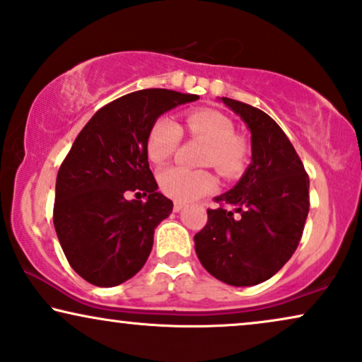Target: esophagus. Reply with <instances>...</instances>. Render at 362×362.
Segmentation results:
<instances>
[{"label": "esophagus", "instance_id": "esophagus-1", "mask_svg": "<svg viewBox=\"0 0 362 362\" xmlns=\"http://www.w3.org/2000/svg\"><path fill=\"white\" fill-rule=\"evenodd\" d=\"M185 207V204H182V202H175L173 204V212H180L182 209Z\"/></svg>", "mask_w": 362, "mask_h": 362}]
</instances>
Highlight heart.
<instances>
[{"label": "heart", "mask_w": 362, "mask_h": 362, "mask_svg": "<svg viewBox=\"0 0 362 362\" xmlns=\"http://www.w3.org/2000/svg\"><path fill=\"white\" fill-rule=\"evenodd\" d=\"M185 127L190 136L209 141L204 153V165L214 167L223 178H235L244 170L249 147L235 135V125L217 110H194L187 113ZM182 140V127L170 115L155 118L148 128L145 150L153 163H165L175 153ZM158 185L163 194L177 202H192L217 185L209 170H190L185 167H168L158 173Z\"/></svg>", "instance_id": "1"}]
</instances>
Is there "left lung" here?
<instances>
[{
    "label": "left lung",
    "instance_id": "obj_1",
    "mask_svg": "<svg viewBox=\"0 0 362 362\" xmlns=\"http://www.w3.org/2000/svg\"><path fill=\"white\" fill-rule=\"evenodd\" d=\"M250 130L252 162L234 189L215 197L195 234L205 271L228 286H255L281 271L303 237L309 175L282 128L262 110L222 98ZM226 204L235 207L225 209Z\"/></svg>",
    "mask_w": 362,
    "mask_h": 362
}]
</instances>
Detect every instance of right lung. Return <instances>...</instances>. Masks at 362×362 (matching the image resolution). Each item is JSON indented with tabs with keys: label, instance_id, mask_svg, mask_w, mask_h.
Here are the masks:
<instances>
[{
	"label": "right lung",
	"instance_id": "obj_1",
	"mask_svg": "<svg viewBox=\"0 0 362 362\" xmlns=\"http://www.w3.org/2000/svg\"><path fill=\"white\" fill-rule=\"evenodd\" d=\"M197 95L147 88L123 95L90 118L59 165L53 223L73 271L98 287L128 281L147 262L153 232L170 215L145 150L155 118ZM135 193L148 200L128 201Z\"/></svg>",
	"mask_w": 362,
	"mask_h": 362
}]
</instances>
